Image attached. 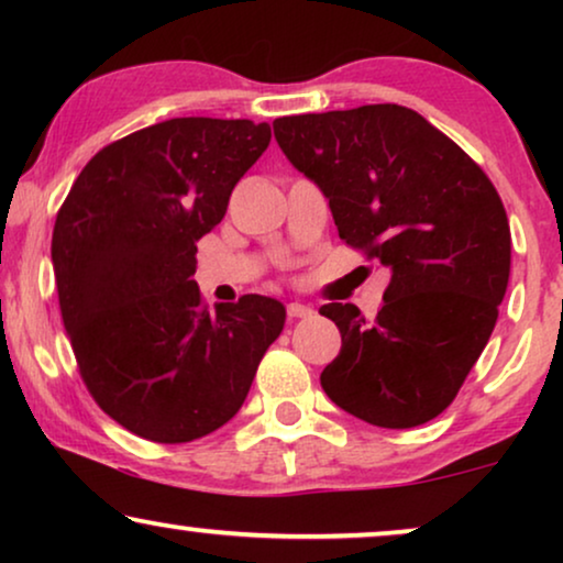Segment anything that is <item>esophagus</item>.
I'll list each match as a JSON object with an SVG mask.
<instances>
[{"instance_id":"34e87169","label":"esophagus","mask_w":563,"mask_h":563,"mask_svg":"<svg viewBox=\"0 0 563 563\" xmlns=\"http://www.w3.org/2000/svg\"><path fill=\"white\" fill-rule=\"evenodd\" d=\"M287 314H289V320H299V318H312L314 310H312L310 305L289 302V305H287Z\"/></svg>"}]
</instances>
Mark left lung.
<instances>
[{
	"instance_id": "8db88e82",
	"label": "left lung",
	"mask_w": 563,
	"mask_h": 563,
	"mask_svg": "<svg viewBox=\"0 0 563 563\" xmlns=\"http://www.w3.org/2000/svg\"><path fill=\"white\" fill-rule=\"evenodd\" d=\"M274 135L328 197L338 235L389 268L384 305L320 307L341 353L325 395L379 428L433 420L482 356L510 279V225L489 176L441 130L399 104L291 114Z\"/></svg>"
}]
</instances>
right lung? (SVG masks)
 I'll return each mask as SVG.
<instances>
[{"label": "right lung", "mask_w": 563, "mask_h": 563, "mask_svg": "<svg viewBox=\"0 0 563 563\" xmlns=\"http://www.w3.org/2000/svg\"><path fill=\"white\" fill-rule=\"evenodd\" d=\"M268 141V122H158L104 145L60 205L51 258L81 379L145 441L189 443L225 426L282 333L276 299L245 295L210 312L191 279L197 241Z\"/></svg>", "instance_id": "right-lung-1"}]
</instances>
